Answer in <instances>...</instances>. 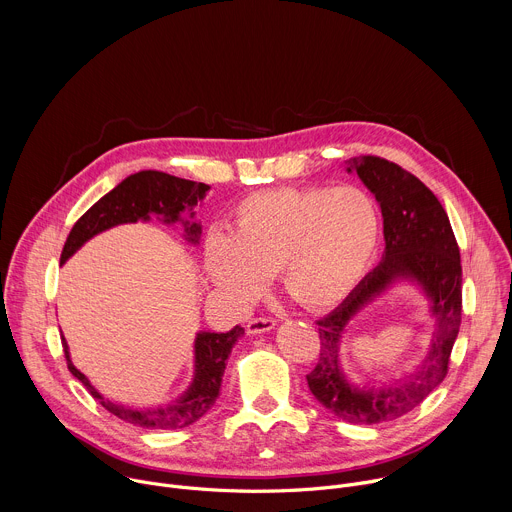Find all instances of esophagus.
<instances>
[{
  "label": "esophagus",
  "mask_w": 512,
  "mask_h": 512,
  "mask_svg": "<svg viewBox=\"0 0 512 512\" xmlns=\"http://www.w3.org/2000/svg\"><path fill=\"white\" fill-rule=\"evenodd\" d=\"M275 320L269 318V316H259V318H253L249 324H247V332L249 334H263V332H269L275 328Z\"/></svg>",
  "instance_id": "esophagus-1"
}]
</instances>
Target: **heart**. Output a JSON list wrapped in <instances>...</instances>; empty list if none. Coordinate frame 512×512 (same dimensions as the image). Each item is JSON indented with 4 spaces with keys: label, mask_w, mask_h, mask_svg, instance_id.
Listing matches in <instances>:
<instances>
[{
    "label": "heart",
    "mask_w": 512,
    "mask_h": 512,
    "mask_svg": "<svg viewBox=\"0 0 512 512\" xmlns=\"http://www.w3.org/2000/svg\"><path fill=\"white\" fill-rule=\"evenodd\" d=\"M379 231V208L358 186L271 188L237 204L229 235L206 237L202 263L237 308L253 304L279 273L296 304L326 310L367 273Z\"/></svg>",
    "instance_id": "heart-1"
}]
</instances>
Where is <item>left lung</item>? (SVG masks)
<instances>
[{
    "label": "left lung",
    "instance_id": "obj_1",
    "mask_svg": "<svg viewBox=\"0 0 512 512\" xmlns=\"http://www.w3.org/2000/svg\"><path fill=\"white\" fill-rule=\"evenodd\" d=\"M348 172H356L383 212V261L364 277L352 294L318 320L320 358L306 377L314 397L336 417L350 423H383L415 409L450 367V354L462 322V263L450 218L435 194L411 172L379 158H352ZM397 278L420 283L432 300L438 330L434 333L422 371L389 390H358L343 377L337 344L345 324L373 297Z\"/></svg>",
    "mask_w": 512,
    "mask_h": 512
}]
</instances>
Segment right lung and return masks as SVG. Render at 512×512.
<instances>
[{"mask_svg": "<svg viewBox=\"0 0 512 512\" xmlns=\"http://www.w3.org/2000/svg\"><path fill=\"white\" fill-rule=\"evenodd\" d=\"M208 192V186L202 182H192L184 178H176L156 170H143L131 174L121 184H117L109 194L97 200L72 227L66 237L60 263L75 255L89 239L95 235L123 225L150 221V214L164 216V223L180 221V214L186 208H192L202 200ZM192 214V212H190ZM186 233L192 243L198 241L200 225L186 223ZM245 334L241 326H235L229 332H198L194 342V381L188 391L168 407L160 409H131L107 401L89 379L72 364L68 354V344L62 338L64 356L68 371L75 375L85 389L115 417L145 429H180L198 421L216 401L221 391L223 373L227 367V358L235 346V342Z\"/></svg>", "mask_w": 512, "mask_h": 512, "instance_id": "add662e5", "label": "right lung"}]
</instances>
